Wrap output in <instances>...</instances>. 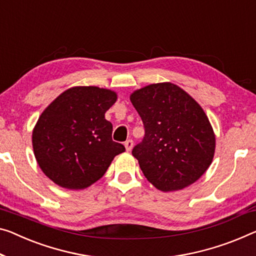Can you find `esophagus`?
Wrapping results in <instances>:
<instances>
[{
  "label": "esophagus",
  "mask_w": 256,
  "mask_h": 256,
  "mask_svg": "<svg viewBox=\"0 0 256 256\" xmlns=\"http://www.w3.org/2000/svg\"><path fill=\"white\" fill-rule=\"evenodd\" d=\"M132 146H134V142L132 140H128L124 142V148H126V150H127L128 152L132 151Z\"/></svg>",
  "instance_id": "34e87169"
}]
</instances>
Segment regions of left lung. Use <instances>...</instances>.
<instances>
[{
	"label": "left lung",
	"mask_w": 256,
	"mask_h": 256,
	"mask_svg": "<svg viewBox=\"0 0 256 256\" xmlns=\"http://www.w3.org/2000/svg\"><path fill=\"white\" fill-rule=\"evenodd\" d=\"M143 140L132 148L145 178L158 190H180L202 178L213 161L215 135L196 102L170 82L134 92Z\"/></svg>",
	"instance_id": "1"
}]
</instances>
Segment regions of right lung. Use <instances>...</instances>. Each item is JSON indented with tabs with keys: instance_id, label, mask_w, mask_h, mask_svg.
Wrapping results in <instances>:
<instances>
[{
	"instance_id": "right-lung-1",
	"label": "right lung",
	"mask_w": 256,
	"mask_h": 256,
	"mask_svg": "<svg viewBox=\"0 0 256 256\" xmlns=\"http://www.w3.org/2000/svg\"><path fill=\"white\" fill-rule=\"evenodd\" d=\"M116 94L98 87H73L60 94L38 118L32 143L38 166L62 188L81 190L103 176L114 156L124 152L112 140L105 112Z\"/></svg>"
}]
</instances>
